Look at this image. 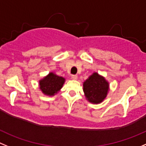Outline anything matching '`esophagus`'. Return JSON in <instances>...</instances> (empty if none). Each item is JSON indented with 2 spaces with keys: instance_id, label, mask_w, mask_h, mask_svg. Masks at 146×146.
I'll return each instance as SVG.
<instances>
[{
  "instance_id": "obj_1",
  "label": "esophagus",
  "mask_w": 146,
  "mask_h": 146,
  "mask_svg": "<svg viewBox=\"0 0 146 146\" xmlns=\"http://www.w3.org/2000/svg\"><path fill=\"white\" fill-rule=\"evenodd\" d=\"M77 78H78V76L76 75V74H74V75H72V80H77Z\"/></svg>"
}]
</instances>
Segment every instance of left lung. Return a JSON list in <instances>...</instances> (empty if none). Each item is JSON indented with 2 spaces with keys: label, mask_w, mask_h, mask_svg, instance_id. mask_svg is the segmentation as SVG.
<instances>
[{
  "label": "left lung",
  "mask_w": 146,
  "mask_h": 146,
  "mask_svg": "<svg viewBox=\"0 0 146 146\" xmlns=\"http://www.w3.org/2000/svg\"><path fill=\"white\" fill-rule=\"evenodd\" d=\"M109 87V82L98 72H94L83 82L86 99L92 104L101 103L106 98Z\"/></svg>",
  "instance_id": "1"
}]
</instances>
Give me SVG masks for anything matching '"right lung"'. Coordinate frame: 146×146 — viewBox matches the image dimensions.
I'll return each instance as SVG.
<instances>
[{
    "label": "right lung",
    "instance_id": "right-lung-1",
    "mask_svg": "<svg viewBox=\"0 0 146 146\" xmlns=\"http://www.w3.org/2000/svg\"><path fill=\"white\" fill-rule=\"evenodd\" d=\"M65 82V78L50 72L46 77L39 80V88L43 94L54 96L60 91Z\"/></svg>",
    "mask_w": 146,
    "mask_h": 146
}]
</instances>
